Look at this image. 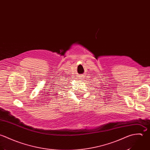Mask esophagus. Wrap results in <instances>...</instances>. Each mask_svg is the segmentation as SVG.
Masks as SVG:
<instances>
[{
  "label": "esophagus",
  "mask_w": 150,
  "mask_h": 150,
  "mask_svg": "<svg viewBox=\"0 0 150 150\" xmlns=\"http://www.w3.org/2000/svg\"><path fill=\"white\" fill-rule=\"evenodd\" d=\"M79 78V79H80V80H83V79H85V78H84V76H83V75H81V76H80Z\"/></svg>",
  "instance_id": "esophagus-1"
}]
</instances>
